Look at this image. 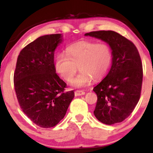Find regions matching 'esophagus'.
Returning <instances> with one entry per match:
<instances>
[{"mask_svg": "<svg viewBox=\"0 0 153 153\" xmlns=\"http://www.w3.org/2000/svg\"><path fill=\"white\" fill-rule=\"evenodd\" d=\"M85 94V92L83 91H76L74 92V95L75 96H81Z\"/></svg>", "mask_w": 153, "mask_h": 153, "instance_id": "obj_1", "label": "esophagus"}]
</instances>
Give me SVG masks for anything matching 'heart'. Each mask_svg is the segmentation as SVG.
I'll return each instance as SVG.
<instances>
[{
    "label": "heart",
    "mask_w": 153,
    "mask_h": 153,
    "mask_svg": "<svg viewBox=\"0 0 153 153\" xmlns=\"http://www.w3.org/2000/svg\"><path fill=\"white\" fill-rule=\"evenodd\" d=\"M111 61L112 52L108 45L83 42L70 46L67 54L58 53L55 58V68L58 74L70 82L79 66L81 72L71 84L82 88L88 85L92 79L98 81L103 78Z\"/></svg>",
    "instance_id": "1"
}]
</instances>
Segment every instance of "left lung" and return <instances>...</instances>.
I'll return each instance as SVG.
<instances>
[{"instance_id": "8db88e82", "label": "left lung", "mask_w": 153, "mask_h": 153, "mask_svg": "<svg viewBox=\"0 0 153 153\" xmlns=\"http://www.w3.org/2000/svg\"><path fill=\"white\" fill-rule=\"evenodd\" d=\"M85 35L102 39L112 51L109 72L93 88L97 96L94 115L106 125L122 122L132 113L141 95L143 68L139 51L132 42L115 31H93Z\"/></svg>"}]
</instances>
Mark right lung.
I'll list each match as a JSON object with an SVG mask.
<instances>
[{
	"instance_id": "1",
	"label": "right lung",
	"mask_w": 153,
	"mask_h": 153,
	"mask_svg": "<svg viewBox=\"0 0 153 153\" xmlns=\"http://www.w3.org/2000/svg\"><path fill=\"white\" fill-rule=\"evenodd\" d=\"M62 41L60 34L39 37L20 51L16 61L14 85L19 104L43 128L56 126L74 97L73 91L65 92L67 84L56 73L54 51Z\"/></svg>"
}]
</instances>
